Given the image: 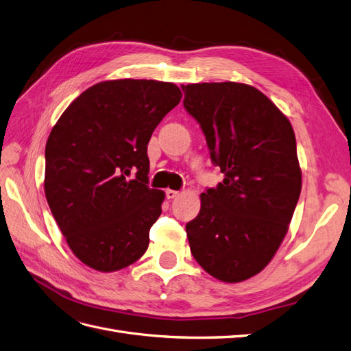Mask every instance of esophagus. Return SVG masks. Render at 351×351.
Returning <instances> with one entry per match:
<instances>
[{"label":"esophagus","mask_w":351,"mask_h":351,"mask_svg":"<svg viewBox=\"0 0 351 351\" xmlns=\"http://www.w3.org/2000/svg\"><path fill=\"white\" fill-rule=\"evenodd\" d=\"M165 195H167V197H168V199H176V197H178V196H180V192H177V190L168 189L167 192H165Z\"/></svg>","instance_id":"34e87169"}]
</instances>
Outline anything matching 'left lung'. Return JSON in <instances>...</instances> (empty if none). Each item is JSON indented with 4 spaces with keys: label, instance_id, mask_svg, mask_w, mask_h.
Returning a JSON list of instances; mask_svg holds the SVG:
<instances>
[{
    "label": "left lung",
    "instance_id": "8db88e82",
    "mask_svg": "<svg viewBox=\"0 0 351 351\" xmlns=\"http://www.w3.org/2000/svg\"><path fill=\"white\" fill-rule=\"evenodd\" d=\"M186 111L200 124L222 183L200 195L186 224L193 258L212 277L240 282L259 274L284 240L302 190L289 119L244 83L182 86Z\"/></svg>",
    "mask_w": 351,
    "mask_h": 351
}]
</instances>
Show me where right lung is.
Returning <instances> with one entry per match:
<instances>
[{"label":"right lung","instance_id":"1","mask_svg":"<svg viewBox=\"0 0 351 351\" xmlns=\"http://www.w3.org/2000/svg\"><path fill=\"white\" fill-rule=\"evenodd\" d=\"M180 99L174 83L101 82L52 127L45 196L69 247L88 267L119 271L146 252L165 197L147 186V143Z\"/></svg>","mask_w":351,"mask_h":351}]
</instances>
